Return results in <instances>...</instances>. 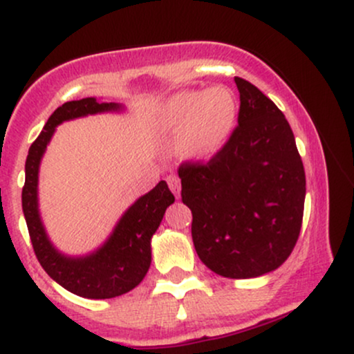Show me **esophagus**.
Returning <instances> with one entry per match:
<instances>
[{
    "mask_svg": "<svg viewBox=\"0 0 354 354\" xmlns=\"http://www.w3.org/2000/svg\"><path fill=\"white\" fill-rule=\"evenodd\" d=\"M166 181H168L169 189L173 191L174 196L180 198V193H181V181H180V178H178L176 174H169V176L166 178Z\"/></svg>",
    "mask_w": 354,
    "mask_h": 354,
    "instance_id": "esophagus-1",
    "label": "esophagus"
}]
</instances>
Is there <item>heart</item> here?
<instances>
[{"mask_svg": "<svg viewBox=\"0 0 354 354\" xmlns=\"http://www.w3.org/2000/svg\"><path fill=\"white\" fill-rule=\"evenodd\" d=\"M238 103L228 88L181 91L165 103L160 126L165 135L178 138L185 158L208 161L218 156L236 126Z\"/></svg>", "mask_w": 354, "mask_h": 354, "instance_id": "obj_1", "label": "heart"}]
</instances>
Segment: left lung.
<instances>
[{"label":"left lung","mask_w":354,"mask_h":354,"mask_svg":"<svg viewBox=\"0 0 354 354\" xmlns=\"http://www.w3.org/2000/svg\"><path fill=\"white\" fill-rule=\"evenodd\" d=\"M238 126L218 156L178 168L198 256L225 278L283 265L298 241L306 178L290 123L254 84L234 78Z\"/></svg>","instance_id":"left-lung-1"}]
</instances>
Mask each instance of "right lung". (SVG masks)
<instances>
[{
  "label": "right lung",
  "mask_w": 354,
  "mask_h": 354,
  "mask_svg": "<svg viewBox=\"0 0 354 354\" xmlns=\"http://www.w3.org/2000/svg\"><path fill=\"white\" fill-rule=\"evenodd\" d=\"M115 109H120V104L98 103L95 98L61 104L48 118L43 131L30 146L24 166L26 178L21 203L36 258L43 270L64 290L89 299L115 298L143 281L151 265V236L160 226L166 208L174 203L166 181H160L126 211L98 251L83 258H68L53 248L38 213V171L46 145L56 126L63 121Z\"/></svg>",
  "instance_id": "1"
}]
</instances>
